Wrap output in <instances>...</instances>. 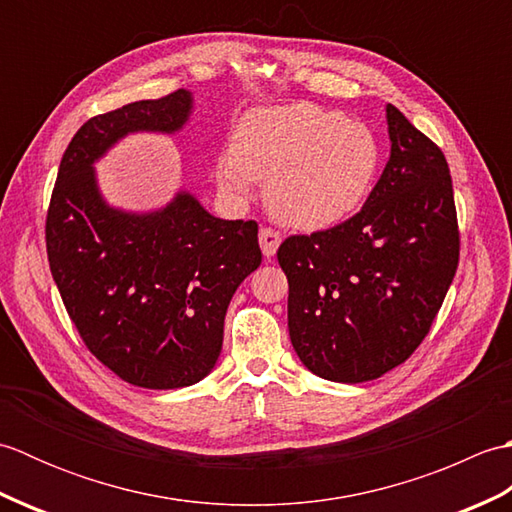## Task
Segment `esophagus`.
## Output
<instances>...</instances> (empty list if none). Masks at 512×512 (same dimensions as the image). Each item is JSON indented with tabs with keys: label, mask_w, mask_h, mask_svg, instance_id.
<instances>
[{
	"label": "esophagus",
	"mask_w": 512,
	"mask_h": 512,
	"mask_svg": "<svg viewBox=\"0 0 512 512\" xmlns=\"http://www.w3.org/2000/svg\"><path fill=\"white\" fill-rule=\"evenodd\" d=\"M281 244V235L273 228H262L259 231V246H262L264 257H273L277 253V248Z\"/></svg>",
	"instance_id": "34e87169"
}]
</instances>
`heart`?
I'll list each match as a JSON object with an SVG mask.
<instances>
[{
  "label": "heart",
  "mask_w": 512,
  "mask_h": 512,
  "mask_svg": "<svg viewBox=\"0 0 512 512\" xmlns=\"http://www.w3.org/2000/svg\"><path fill=\"white\" fill-rule=\"evenodd\" d=\"M380 167V145L365 123L312 103L262 107L237 123L231 154L215 162L224 195L246 200L253 180H266L275 220L321 231L354 215Z\"/></svg>",
  "instance_id": "b5f03b06"
}]
</instances>
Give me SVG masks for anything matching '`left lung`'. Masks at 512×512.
Here are the masks:
<instances>
[{"label":"left lung","instance_id":"obj_1","mask_svg":"<svg viewBox=\"0 0 512 512\" xmlns=\"http://www.w3.org/2000/svg\"><path fill=\"white\" fill-rule=\"evenodd\" d=\"M389 160L363 209L277 250L288 330L301 363L365 383L405 363L427 336L460 257L447 158L387 105Z\"/></svg>","mask_w":512,"mask_h":512}]
</instances>
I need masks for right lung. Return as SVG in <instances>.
<instances>
[{
    "instance_id": "right-lung-1",
    "label": "right lung",
    "mask_w": 512,
    "mask_h": 512,
    "mask_svg": "<svg viewBox=\"0 0 512 512\" xmlns=\"http://www.w3.org/2000/svg\"><path fill=\"white\" fill-rule=\"evenodd\" d=\"M193 94L178 90L90 118L70 140L54 184L48 262L88 350L125 383L178 389L217 363L237 286L262 264L257 224L220 220L180 189L154 211L101 193L94 165L129 134H178Z\"/></svg>"
}]
</instances>
